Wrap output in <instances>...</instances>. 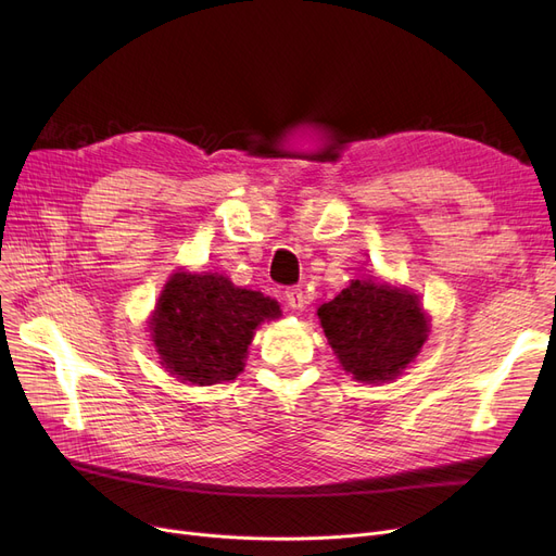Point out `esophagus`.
Segmentation results:
<instances>
[{
    "mask_svg": "<svg viewBox=\"0 0 556 556\" xmlns=\"http://www.w3.org/2000/svg\"><path fill=\"white\" fill-rule=\"evenodd\" d=\"M286 302L290 308H304L306 304V295H304V288L302 286H290L286 288Z\"/></svg>",
    "mask_w": 556,
    "mask_h": 556,
    "instance_id": "34e87169",
    "label": "esophagus"
}]
</instances>
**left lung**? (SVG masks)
I'll return each instance as SVG.
<instances>
[{
  "label": "left lung",
  "mask_w": 556,
  "mask_h": 556,
  "mask_svg": "<svg viewBox=\"0 0 556 556\" xmlns=\"http://www.w3.org/2000/svg\"><path fill=\"white\" fill-rule=\"evenodd\" d=\"M325 336L356 381H390L426 342V315L415 295L374 281H352L317 308Z\"/></svg>",
  "instance_id": "1"
}]
</instances>
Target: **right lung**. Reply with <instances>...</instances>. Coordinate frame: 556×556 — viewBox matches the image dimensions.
<instances>
[{"label":"right lung","instance_id":"right-lung-1","mask_svg":"<svg viewBox=\"0 0 556 556\" xmlns=\"http://www.w3.org/2000/svg\"><path fill=\"white\" fill-rule=\"evenodd\" d=\"M279 304L220 275L178 273L157 302L151 331L157 354L180 381L212 386L243 371L248 344Z\"/></svg>","mask_w":556,"mask_h":556}]
</instances>
